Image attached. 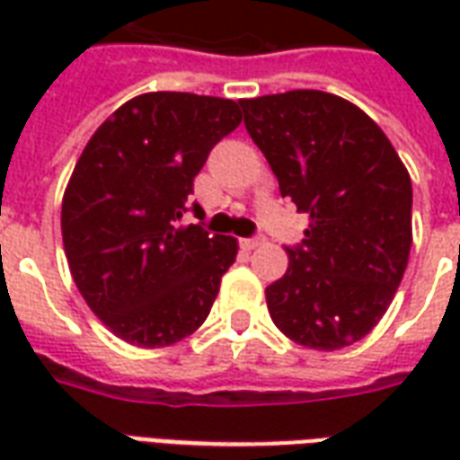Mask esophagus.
Masks as SVG:
<instances>
[{
  "instance_id": "34e87169",
  "label": "esophagus",
  "mask_w": 460,
  "mask_h": 460,
  "mask_svg": "<svg viewBox=\"0 0 460 460\" xmlns=\"http://www.w3.org/2000/svg\"><path fill=\"white\" fill-rule=\"evenodd\" d=\"M263 243V239H259V236H253V239H241V246L243 249H256V246H261Z\"/></svg>"
}]
</instances>
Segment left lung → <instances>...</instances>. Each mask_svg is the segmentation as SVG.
<instances>
[{"label":"left lung","mask_w":460,"mask_h":460,"mask_svg":"<svg viewBox=\"0 0 460 460\" xmlns=\"http://www.w3.org/2000/svg\"><path fill=\"white\" fill-rule=\"evenodd\" d=\"M243 125L308 214L286 276L266 288L276 328L310 349L362 340L385 315L411 249V180L382 128L323 91L241 101Z\"/></svg>","instance_id":"left-lung-1"}]
</instances>
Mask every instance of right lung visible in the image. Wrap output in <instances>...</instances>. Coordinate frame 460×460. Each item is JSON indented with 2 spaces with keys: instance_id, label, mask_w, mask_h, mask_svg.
Segmentation results:
<instances>
[{
  "instance_id": "add662e5",
  "label": "right lung",
  "mask_w": 460,
  "mask_h": 460,
  "mask_svg": "<svg viewBox=\"0 0 460 460\" xmlns=\"http://www.w3.org/2000/svg\"><path fill=\"white\" fill-rule=\"evenodd\" d=\"M239 122L241 103L226 98L145 93L75 162L61 207L66 259L88 308L125 342L174 345L209 315L236 239L180 221L194 177Z\"/></svg>"
}]
</instances>
